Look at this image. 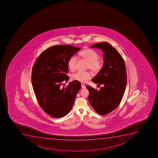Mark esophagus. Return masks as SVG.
I'll list each match as a JSON object with an SVG mask.
<instances>
[{"label":"esophagus","instance_id":"1","mask_svg":"<svg viewBox=\"0 0 158 158\" xmlns=\"http://www.w3.org/2000/svg\"><path fill=\"white\" fill-rule=\"evenodd\" d=\"M81 88H82V89H85L86 86H85V85H81Z\"/></svg>","mask_w":158,"mask_h":158}]
</instances>
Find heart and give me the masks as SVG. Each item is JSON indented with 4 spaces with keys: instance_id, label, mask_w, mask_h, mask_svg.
Segmentation results:
<instances>
[{
    "instance_id": "1",
    "label": "heart",
    "mask_w": 158,
    "mask_h": 158,
    "mask_svg": "<svg viewBox=\"0 0 158 158\" xmlns=\"http://www.w3.org/2000/svg\"><path fill=\"white\" fill-rule=\"evenodd\" d=\"M79 56L89 62L88 68L94 73H98L102 68V64L98 59V54L93 49H86L83 50L79 53ZM78 58L73 55L69 59L68 61V66L71 71H74L76 69ZM92 77V73L89 72H81L79 71L72 75V80L81 83H85Z\"/></svg>"
}]
</instances>
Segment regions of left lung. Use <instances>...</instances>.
I'll return each instance as SVG.
<instances>
[{
    "mask_svg": "<svg viewBox=\"0 0 158 158\" xmlns=\"http://www.w3.org/2000/svg\"><path fill=\"white\" fill-rule=\"evenodd\" d=\"M91 47L103 52V67L92 79L93 82L103 86L99 91L86 86L89 100L97 113L104 115L117 108L122 100L126 86V69L122 56L109 43H99Z\"/></svg>",
    "mask_w": 158,
    "mask_h": 158,
    "instance_id": "left-lung-1",
    "label": "left lung"
}]
</instances>
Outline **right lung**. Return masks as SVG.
<instances>
[{"mask_svg": "<svg viewBox=\"0 0 158 158\" xmlns=\"http://www.w3.org/2000/svg\"><path fill=\"white\" fill-rule=\"evenodd\" d=\"M80 48L69 45L54 46L44 50L36 59L32 71V85L40 106L55 118L63 117L72 109L81 88L79 82L73 81L66 88L69 59Z\"/></svg>", "mask_w": 158, "mask_h": 158, "instance_id": "add662e5", "label": "right lung"}]
</instances>
